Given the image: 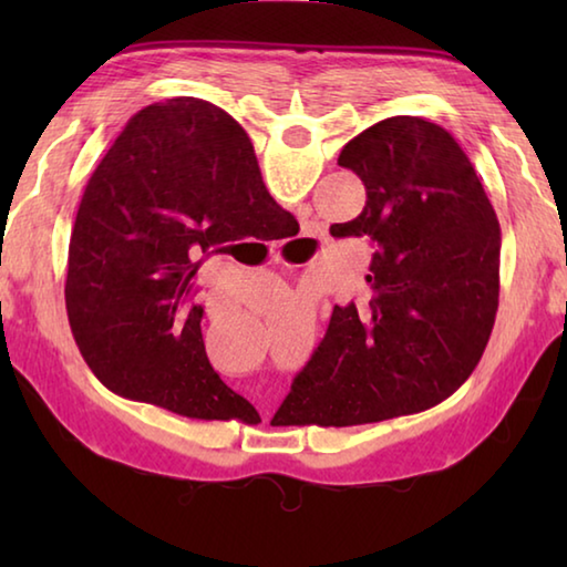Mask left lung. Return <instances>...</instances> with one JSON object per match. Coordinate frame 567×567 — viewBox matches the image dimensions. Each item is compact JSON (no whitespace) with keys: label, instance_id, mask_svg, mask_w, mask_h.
<instances>
[{"label":"left lung","instance_id":"left-lung-1","mask_svg":"<svg viewBox=\"0 0 567 567\" xmlns=\"http://www.w3.org/2000/svg\"><path fill=\"white\" fill-rule=\"evenodd\" d=\"M338 165L362 179L368 203L330 233L368 235L375 255L370 302L334 305L285 400L297 422L324 427L412 415L453 395L483 358L501 292V223L447 130L388 117L350 140Z\"/></svg>","mask_w":567,"mask_h":567}]
</instances>
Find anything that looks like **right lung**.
<instances>
[{"instance_id": "add662e5", "label": "right lung", "mask_w": 567, "mask_h": 567, "mask_svg": "<svg viewBox=\"0 0 567 567\" xmlns=\"http://www.w3.org/2000/svg\"><path fill=\"white\" fill-rule=\"evenodd\" d=\"M290 219L225 110L175 97L134 114L84 187L66 262L70 328L102 385L192 420L243 417L207 360L195 275Z\"/></svg>"}]
</instances>
